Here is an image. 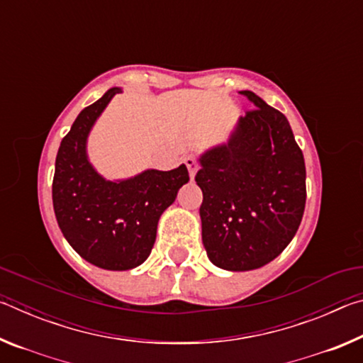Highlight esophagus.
<instances>
[{
	"mask_svg": "<svg viewBox=\"0 0 363 363\" xmlns=\"http://www.w3.org/2000/svg\"><path fill=\"white\" fill-rule=\"evenodd\" d=\"M184 163H186L190 177H194L195 173H196V169H199V163H196V158L194 155H189V157H186V160H184Z\"/></svg>",
	"mask_w": 363,
	"mask_h": 363,
	"instance_id": "34e87169",
	"label": "esophagus"
}]
</instances>
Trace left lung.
<instances>
[{
    "label": "left lung",
    "mask_w": 363,
    "mask_h": 363,
    "mask_svg": "<svg viewBox=\"0 0 363 363\" xmlns=\"http://www.w3.org/2000/svg\"><path fill=\"white\" fill-rule=\"evenodd\" d=\"M255 108L230 139L200 157L201 240L220 269L253 270L275 259L301 224L306 164L286 116L251 91Z\"/></svg>",
    "instance_id": "1"
}]
</instances>
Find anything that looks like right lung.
Returning <instances> with one entry per match:
<instances>
[{
    "label": "right lung",
    "instance_id": "right-lung-1",
    "mask_svg": "<svg viewBox=\"0 0 363 363\" xmlns=\"http://www.w3.org/2000/svg\"><path fill=\"white\" fill-rule=\"evenodd\" d=\"M121 88H112L83 108L60 143L52 179V205L65 240L94 266L130 270L149 257L158 219L189 182L186 164L145 169L130 179L107 181L86 153L91 128Z\"/></svg>",
    "mask_w": 363,
    "mask_h": 363
}]
</instances>
